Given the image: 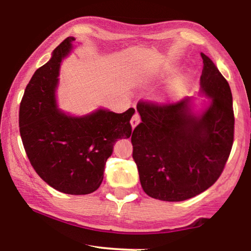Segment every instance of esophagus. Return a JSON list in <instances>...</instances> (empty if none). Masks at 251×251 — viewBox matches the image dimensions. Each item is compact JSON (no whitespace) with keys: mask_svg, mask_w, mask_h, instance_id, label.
<instances>
[{"mask_svg":"<svg viewBox=\"0 0 251 251\" xmlns=\"http://www.w3.org/2000/svg\"><path fill=\"white\" fill-rule=\"evenodd\" d=\"M139 122H141V116H139V114L136 112L134 115H133V117H131V120H130L131 127H133V128H135V127L139 124Z\"/></svg>","mask_w":251,"mask_h":251,"instance_id":"obj_1","label":"esophagus"}]
</instances>
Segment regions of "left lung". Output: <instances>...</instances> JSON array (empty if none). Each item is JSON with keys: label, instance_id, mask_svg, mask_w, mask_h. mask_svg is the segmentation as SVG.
<instances>
[{"label": "left lung", "instance_id": "left-lung-1", "mask_svg": "<svg viewBox=\"0 0 251 251\" xmlns=\"http://www.w3.org/2000/svg\"><path fill=\"white\" fill-rule=\"evenodd\" d=\"M201 90L211 104L201 115L189 112L190 97L167 104L139 100L142 123L131 135L133 158L148 196L181 201L209 188L230 155L235 116L229 84L201 53Z\"/></svg>", "mask_w": 251, "mask_h": 251}]
</instances>
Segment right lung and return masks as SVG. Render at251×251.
I'll return each mask as SVG.
<instances>
[{
  "label": "right lung",
  "instance_id": "right-lung-1",
  "mask_svg": "<svg viewBox=\"0 0 251 251\" xmlns=\"http://www.w3.org/2000/svg\"><path fill=\"white\" fill-rule=\"evenodd\" d=\"M74 37H67L29 80L20 105L19 125L25 152L42 179L70 195H87L99 188L106 160L118 139L129 138L134 108L116 114L100 109L72 117L56 107L55 88L59 64Z\"/></svg>",
  "mask_w": 251,
  "mask_h": 251
}]
</instances>
